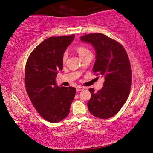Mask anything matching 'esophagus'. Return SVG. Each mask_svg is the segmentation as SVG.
<instances>
[{
  "label": "esophagus",
  "instance_id": "obj_1",
  "mask_svg": "<svg viewBox=\"0 0 153 153\" xmlns=\"http://www.w3.org/2000/svg\"><path fill=\"white\" fill-rule=\"evenodd\" d=\"M84 88L82 87V86H77V87H76L77 91H82V90H84Z\"/></svg>",
  "mask_w": 153,
  "mask_h": 153
}]
</instances>
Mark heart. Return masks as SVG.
Segmentation results:
<instances>
[{
	"mask_svg": "<svg viewBox=\"0 0 153 153\" xmlns=\"http://www.w3.org/2000/svg\"><path fill=\"white\" fill-rule=\"evenodd\" d=\"M76 51L77 53H78L79 56L81 57H82L83 55H85L86 53H88L90 52L89 50L85 48V47H83V46H79V47H77V48H76ZM66 58H67V55H66V54H64L63 55V62H65Z\"/></svg>",
	"mask_w": 153,
	"mask_h": 153,
	"instance_id": "heart-1",
	"label": "heart"
}]
</instances>
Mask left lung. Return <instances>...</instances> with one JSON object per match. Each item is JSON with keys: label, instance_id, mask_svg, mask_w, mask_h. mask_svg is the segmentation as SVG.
<instances>
[{"label": "left lung", "instance_id": "left-lung-1", "mask_svg": "<svg viewBox=\"0 0 153 153\" xmlns=\"http://www.w3.org/2000/svg\"><path fill=\"white\" fill-rule=\"evenodd\" d=\"M80 40L94 47L96 62L93 71L105 79L100 90L89 89L88 110L97 118L112 117L125 104L131 88L132 70L127 53L120 43L102 33L82 36Z\"/></svg>", "mask_w": 153, "mask_h": 153}]
</instances>
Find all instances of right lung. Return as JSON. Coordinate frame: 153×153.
<instances>
[{"label":"right lung","instance_id":"1","mask_svg":"<svg viewBox=\"0 0 153 153\" xmlns=\"http://www.w3.org/2000/svg\"><path fill=\"white\" fill-rule=\"evenodd\" d=\"M75 35L51 37L36 47L27 59L25 84L36 110L49 123L67 117L76 93L74 87H59L56 77L63 69V57Z\"/></svg>","mask_w":153,"mask_h":153}]
</instances>
